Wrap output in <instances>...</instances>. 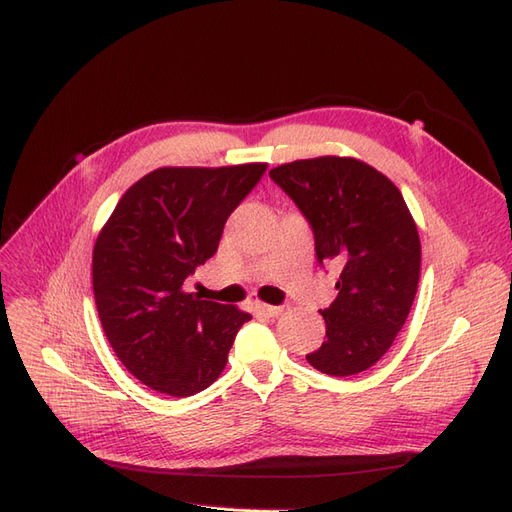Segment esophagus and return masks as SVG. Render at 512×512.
<instances>
[{"instance_id": "esophagus-1", "label": "esophagus", "mask_w": 512, "mask_h": 512, "mask_svg": "<svg viewBox=\"0 0 512 512\" xmlns=\"http://www.w3.org/2000/svg\"><path fill=\"white\" fill-rule=\"evenodd\" d=\"M256 309H258V312H262V314L271 316V318L280 316V314L284 312V307H282V305H267V303H256Z\"/></svg>"}]
</instances>
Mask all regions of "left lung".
<instances>
[{"label": "left lung", "instance_id": "obj_1", "mask_svg": "<svg viewBox=\"0 0 512 512\" xmlns=\"http://www.w3.org/2000/svg\"><path fill=\"white\" fill-rule=\"evenodd\" d=\"M314 230L320 265L339 267L320 314L327 339L305 359L329 376L376 365L404 327L421 275V239L397 185L356 158L322 156L269 170Z\"/></svg>", "mask_w": 512, "mask_h": 512}]
</instances>
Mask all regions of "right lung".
Wrapping results in <instances>:
<instances>
[{"mask_svg": "<svg viewBox=\"0 0 512 512\" xmlns=\"http://www.w3.org/2000/svg\"><path fill=\"white\" fill-rule=\"evenodd\" d=\"M267 164L164 166L121 196L94 245V294L108 344L130 374L173 397L220 378L243 322L235 305L200 301L185 277L218 252L228 215Z\"/></svg>", "mask_w": 512, "mask_h": 512, "instance_id": "right-lung-1", "label": "right lung"}]
</instances>
